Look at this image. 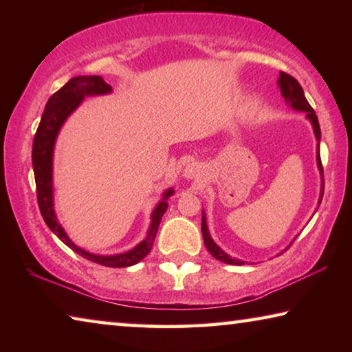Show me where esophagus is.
<instances>
[{
    "label": "esophagus",
    "instance_id": "1",
    "mask_svg": "<svg viewBox=\"0 0 352 352\" xmlns=\"http://www.w3.org/2000/svg\"><path fill=\"white\" fill-rule=\"evenodd\" d=\"M183 177L189 178V180H199L201 177V168L197 163H190L183 170Z\"/></svg>",
    "mask_w": 352,
    "mask_h": 352
}]
</instances>
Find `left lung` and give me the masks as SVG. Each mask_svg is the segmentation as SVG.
I'll return each instance as SVG.
<instances>
[{
    "label": "left lung",
    "instance_id": "left-lung-1",
    "mask_svg": "<svg viewBox=\"0 0 352 352\" xmlns=\"http://www.w3.org/2000/svg\"><path fill=\"white\" fill-rule=\"evenodd\" d=\"M278 87H279V90H281V94H283V98L285 100V104L290 105L295 111L306 113L307 121L312 124L315 140H317V168L320 170V177H321L320 197H318V205H320L321 199H323V194H324V178H323V166H321V158H320L321 130H320L318 118H317V115H315V111L311 107V104L307 102V99L305 96V91H302V88H301L300 83H298L296 79H294V77L289 76L287 73H283V71H281V73H279V77H278ZM317 210H318V208H317ZM317 210H315V211H317ZM201 234H204V242H205V247L208 248V252H210L217 261L225 262V264H231V265H243V264H245V261L231 258L228 253H225L223 250L212 241V237L210 234V230H208L206 216H205L204 211H201ZM294 241L290 242V245L294 243ZM287 248H285V250H287Z\"/></svg>",
    "mask_w": 352,
    "mask_h": 352
}]
</instances>
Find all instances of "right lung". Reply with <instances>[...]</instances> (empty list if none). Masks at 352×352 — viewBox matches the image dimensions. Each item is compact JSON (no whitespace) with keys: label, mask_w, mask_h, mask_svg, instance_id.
I'll return each mask as SVG.
<instances>
[{"label":"right lung","mask_w":352,"mask_h":352,"mask_svg":"<svg viewBox=\"0 0 352 352\" xmlns=\"http://www.w3.org/2000/svg\"><path fill=\"white\" fill-rule=\"evenodd\" d=\"M113 90L109 83H105L102 77L99 76H77L68 80L57 93L52 94L45 107L41 121L38 124L37 133L32 142V168L35 177V186H37V200L41 216L52 233L60 239L65 245L74 250L77 254L83 258L96 262V264L105 267H130L138 264L144 259L152 250L155 236H157L160 222H162L163 214L168 210V199L175 194V190L169 188L166 189L162 200L153 208L151 214V225H148L147 234L138 245L132 250L118 254H94L87 252L69 239L67 231L58 223L54 210V183H52V162H54V147L58 132H60L65 121L71 116L83 99L88 96H104L110 94Z\"/></svg>","instance_id":"1"}]
</instances>
